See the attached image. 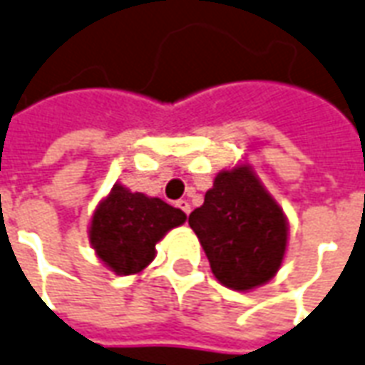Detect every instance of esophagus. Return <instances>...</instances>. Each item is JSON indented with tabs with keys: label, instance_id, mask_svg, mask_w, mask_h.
Wrapping results in <instances>:
<instances>
[{
	"label": "esophagus",
	"instance_id": "obj_1",
	"mask_svg": "<svg viewBox=\"0 0 365 365\" xmlns=\"http://www.w3.org/2000/svg\"><path fill=\"white\" fill-rule=\"evenodd\" d=\"M178 209H182L183 212H185V215H190L191 212V205L187 203V201H185V199H180V201H178Z\"/></svg>",
	"mask_w": 365,
	"mask_h": 365
}]
</instances>
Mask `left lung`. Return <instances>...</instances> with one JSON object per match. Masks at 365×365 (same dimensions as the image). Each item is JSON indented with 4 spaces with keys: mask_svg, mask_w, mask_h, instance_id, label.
Wrapping results in <instances>:
<instances>
[{
    "mask_svg": "<svg viewBox=\"0 0 365 365\" xmlns=\"http://www.w3.org/2000/svg\"><path fill=\"white\" fill-rule=\"evenodd\" d=\"M220 284L247 292L277 274L288 244L284 210L247 164L222 170L190 215Z\"/></svg>",
    "mask_w": 365,
    "mask_h": 365,
    "instance_id": "8db88e82",
    "label": "left lung"
}]
</instances>
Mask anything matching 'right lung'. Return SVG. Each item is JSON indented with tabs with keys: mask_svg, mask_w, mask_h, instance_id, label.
<instances>
[{
	"mask_svg": "<svg viewBox=\"0 0 365 365\" xmlns=\"http://www.w3.org/2000/svg\"><path fill=\"white\" fill-rule=\"evenodd\" d=\"M185 212L115 183L91 218L88 237L94 253L115 274H137L155 259V245L185 222Z\"/></svg>",
	"mask_w": 365,
	"mask_h": 365,
	"instance_id": "add662e5",
	"label": "right lung"
}]
</instances>
